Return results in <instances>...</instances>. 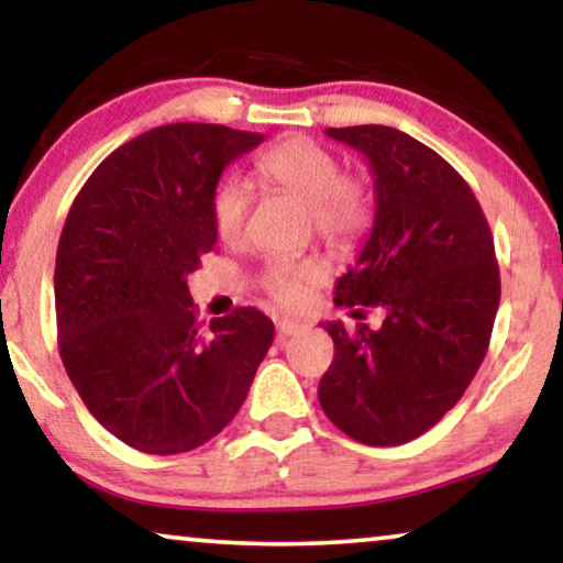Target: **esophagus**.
<instances>
[{"label":"esophagus","instance_id":"obj_1","mask_svg":"<svg viewBox=\"0 0 563 563\" xmlns=\"http://www.w3.org/2000/svg\"><path fill=\"white\" fill-rule=\"evenodd\" d=\"M299 330H305V325H302V322H297V320H287V318H282L279 322H276V335H279V338L297 335Z\"/></svg>","mask_w":563,"mask_h":563}]
</instances>
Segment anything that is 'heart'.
I'll use <instances>...</instances> for the list:
<instances>
[{"mask_svg":"<svg viewBox=\"0 0 563 563\" xmlns=\"http://www.w3.org/2000/svg\"><path fill=\"white\" fill-rule=\"evenodd\" d=\"M256 174L268 187L295 197L310 210L314 233L330 245H351L372 225V197L364 184L343 174L333 151L312 137H287L264 151ZM212 225L220 241L235 245L243 238L249 214V189L238 176H225L212 189ZM325 268L314 256H272L261 268V287L276 305L295 310Z\"/></svg>","mask_w":563,"mask_h":563,"instance_id":"heart-1","label":"heart"}]
</instances>
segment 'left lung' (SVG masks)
I'll list each match as a JSON object with an SVG mask.
<instances>
[{
  "instance_id": "obj_1",
  "label": "left lung",
  "mask_w": 563,
  "mask_h": 563,
  "mask_svg": "<svg viewBox=\"0 0 563 563\" xmlns=\"http://www.w3.org/2000/svg\"><path fill=\"white\" fill-rule=\"evenodd\" d=\"M364 153L376 214L335 305L384 307L379 330L325 322L333 364L318 397L335 428L366 445H399L435 426L479 372L499 307L489 222L449 161L402 130L328 128ZM358 312V310H356Z\"/></svg>"
}]
</instances>
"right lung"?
Here are the masks:
<instances>
[{"label": "right lung", "mask_w": 563, "mask_h": 563, "mask_svg": "<svg viewBox=\"0 0 563 563\" xmlns=\"http://www.w3.org/2000/svg\"><path fill=\"white\" fill-rule=\"evenodd\" d=\"M264 141L205 122L153 128L95 168L56 253L66 374L122 443L172 456L235 418L274 341L256 307L199 333L187 276L218 243L210 199L222 168Z\"/></svg>", "instance_id": "1"}]
</instances>
